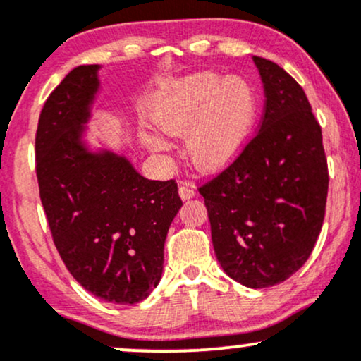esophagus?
I'll use <instances>...</instances> for the list:
<instances>
[{
    "label": "esophagus",
    "mask_w": 361,
    "mask_h": 361,
    "mask_svg": "<svg viewBox=\"0 0 361 361\" xmlns=\"http://www.w3.org/2000/svg\"><path fill=\"white\" fill-rule=\"evenodd\" d=\"M178 193H180L181 200H190V198L195 197V190L192 188V186L186 185V183L180 185V188H178Z\"/></svg>",
    "instance_id": "34e87169"
}]
</instances>
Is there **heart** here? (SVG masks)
I'll return each mask as SVG.
<instances>
[{
	"mask_svg": "<svg viewBox=\"0 0 361 361\" xmlns=\"http://www.w3.org/2000/svg\"><path fill=\"white\" fill-rule=\"evenodd\" d=\"M258 111L255 90L241 78L215 73L190 74L159 90L147 110L149 122L169 137L186 133V156L195 168L214 171L241 151ZM149 151L163 152L166 142L144 134Z\"/></svg>",
	"mask_w": 361,
	"mask_h": 361,
	"instance_id": "heart-1",
	"label": "heart"
}]
</instances>
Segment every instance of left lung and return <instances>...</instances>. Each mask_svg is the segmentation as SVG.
<instances>
[{
	"label": "left lung",
	"mask_w": 361,
	"mask_h": 361,
	"mask_svg": "<svg viewBox=\"0 0 361 361\" xmlns=\"http://www.w3.org/2000/svg\"><path fill=\"white\" fill-rule=\"evenodd\" d=\"M252 61L267 98L258 134L198 192L222 270L244 287L267 288L292 276L312 252L329 175L304 90L275 62Z\"/></svg>",
	"instance_id": "8db88e82"
}]
</instances>
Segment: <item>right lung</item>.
<instances>
[{"instance_id": "right-lung-1", "label": "right lung", "mask_w": 361, "mask_h": 361, "mask_svg": "<svg viewBox=\"0 0 361 361\" xmlns=\"http://www.w3.org/2000/svg\"><path fill=\"white\" fill-rule=\"evenodd\" d=\"M100 68H74L45 102L35 137L37 180L69 273L98 299L132 305L159 283L164 241L183 202L173 180H147L123 154L86 144Z\"/></svg>"}]
</instances>
